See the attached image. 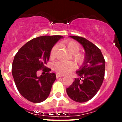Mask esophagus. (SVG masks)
Returning <instances> with one entry per match:
<instances>
[{
  "instance_id": "obj_1",
  "label": "esophagus",
  "mask_w": 122,
  "mask_h": 122,
  "mask_svg": "<svg viewBox=\"0 0 122 122\" xmlns=\"http://www.w3.org/2000/svg\"><path fill=\"white\" fill-rule=\"evenodd\" d=\"M56 78H60V77H64V76H62V75H60V74H56Z\"/></svg>"
}]
</instances>
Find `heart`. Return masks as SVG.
<instances>
[{"mask_svg":"<svg viewBox=\"0 0 122 122\" xmlns=\"http://www.w3.org/2000/svg\"><path fill=\"white\" fill-rule=\"evenodd\" d=\"M66 46L69 52L73 55V59L78 64H81L84 61V55L78 53L80 50V46L79 44L76 41L68 42L66 43ZM57 45H55L52 47L51 52H50V56L53 58L55 56L56 51L57 50ZM76 68L74 63L72 61H58L54 63V70L56 72L61 74H66L74 70Z\"/></svg>","mask_w":122,"mask_h":122,"instance_id":"heart-1","label":"heart"}]
</instances>
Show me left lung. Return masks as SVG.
<instances>
[{"label":"left lung","mask_w":122,"mask_h":122,"mask_svg":"<svg viewBox=\"0 0 122 122\" xmlns=\"http://www.w3.org/2000/svg\"><path fill=\"white\" fill-rule=\"evenodd\" d=\"M80 43L84 48L85 56L83 65L76 73L80 78H75L67 88V93L72 100L84 103L92 99L100 88L104 77L105 60L100 50L86 38L70 36ZM83 78L82 81L81 78Z\"/></svg>","instance_id":"1"}]
</instances>
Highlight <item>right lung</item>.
<instances>
[{
  "label": "right lung",
  "instance_id": "add662e5",
  "mask_svg": "<svg viewBox=\"0 0 122 122\" xmlns=\"http://www.w3.org/2000/svg\"><path fill=\"white\" fill-rule=\"evenodd\" d=\"M60 35L41 36L34 38L22 46L15 55L12 63V72L19 93L32 103H41L48 98L56 80L54 72L46 64L50 52ZM44 68L45 75L38 77L36 72Z\"/></svg>",
  "mask_w": 122,
  "mask_h": 122
}]
</instances>
